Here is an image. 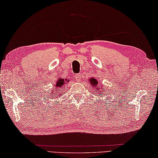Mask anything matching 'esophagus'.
Here are the masks:
<instances>
[{
    "mask_svg": "<svg viewBox=\"0 0 158 158\" xmlns=\"http://www.w3.org/2000/svg\"><path fill=\"white\" fill-rule=\"evenodd\" d=\"M81 73H78V74H76V76H75V79L77 81H81Z\"/></svg>",
    "mask_w": 158,
    "mask_h": 158,
    "instance_id": "esophagus-1",
    "label": "esophagus"
}]
</instances>
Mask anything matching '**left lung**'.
<instances>
[{
	"mask_svg": "<svg viewBox=\"0 0 158 158\" xmlns=\"http://www.w3.org/2000/svg\"><path fill=\"white\" fill-rule=\"evenodd\" d=\"M88 82H89L90 85H92V86L93 87V89H94V90L95 91V93L99 94V95L102 94V93L104 94V92H103V91H104V88H103L102 85L99 84L97 80L94 78V77H91Z\"/></svg>",
	"mask_w": 158,
	"mask_h": 158,
	"instance_id": "8db88e82",
	"label": "left lung"
}]
</instances>
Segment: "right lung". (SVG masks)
<instances>
[{
    "mask_svg": "<svg viewBox=\"0 0 158 158\" xmlns=\"http://www.w3.org/2000/svg\"><path fill=\"white\" fill-rule=\"evenodd\" d=\"M69 81L67 79H62V78H59L57 81H56V85H55V89H52V96H50V97H56V96L59 95V94H61V91L60 89L62 87L63 85H65V83H67Z\"/></svg>",
    "mask_w": 158,
    "mask_h": 158,
    "instance_id": "add662e5",
    "label": "right lung"
}]
</instances>
